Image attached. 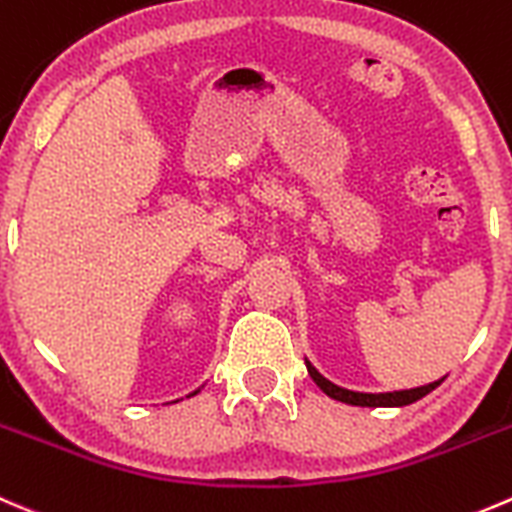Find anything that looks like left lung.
<instances>
[{"label":"left lung","mask_w":512,"mask_h":512,"mask_svg":"<svg viewBox=\"0 0 512 512\" xmlns=\"http://www.w3.org/2000/svg\"><path fill=\"white\" fill-rule=\"evenodd\" d=\"M305 365H307V372H310V377L317 382V388H320L322 393L330 395L332 400H340V403H347V405H360V408H403V405H410L415 403V400L425 398L428 393H433L440 382L445 380V377H440V380L428 382V385H420V388L393 390V393H355V390L340 388V385L330 382L327 377H322L310 360H305Z\"/></svg>","instance_id":"8db88e82"}]
</instances>
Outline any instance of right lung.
Masks as SVG:
<instances>
[{
	"label": "right lung",
	"instance_id": "obj_1",
	"mask_svg": "<svg viewBox=\"0 0 512 512\" xmlns=\"http://www.w3.org/2000/svg\"><path fill=\"white\" fill-rule=\"evenodd\" d=\"M197 393H200V390H195V393H190V395H197ZM190 395H187V398H190Z\"/></svg>",
	"mask_w": 512,
	"mask_h": 512
}]
</instances>
